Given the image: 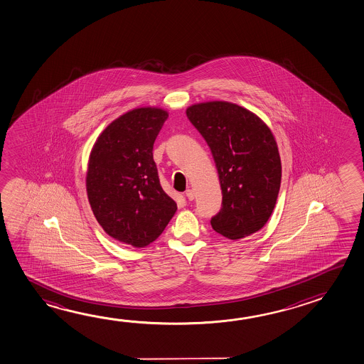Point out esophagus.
Masks as SVG:
<instances>
[{"mask_svg": "<svg viewBox=\"0 0 364 364\" xmlns=\"http://www.w3.org/2000/svg\"><path fill=\"white\" fill-rule=\"evenodd\" d=\"M186 196H187V198H188L190 201H192V200L195 198V192H193V190L190 188V190H187V191H186Z\"/></svg>", "mask_w": 364, "mask_h": 364, "instance_id": "esophagus-1", "label": "esophagus"}]
</instances>
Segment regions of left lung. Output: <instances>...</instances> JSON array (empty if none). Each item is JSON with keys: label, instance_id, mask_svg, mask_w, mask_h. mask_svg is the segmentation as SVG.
<instances>
[{"label": "left lung", "instance_id": "8db88e82", "mask_svg": "<svg viewBox=\"0 0 364 364\" xmlns=\"http://www.w3.org/2000/svg\"><path fill=\"white\" fill-rule=\"evenodd\" d=\"M187 117L208 142L222 188L223 206L211 227L229 240L264 228L282 182V161L269 126L240 105L213 100L192 105Z\"/></svg>", "mask_w": 364, "mask_h": 364}]
</instances>
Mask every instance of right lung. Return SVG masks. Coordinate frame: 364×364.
Wrapping results in <instances>:
<instances>
[{"mask_svg": "<svg viewBox=\"0 0 364 364\" xmlns=\"http://www.w3.org/2000/svg\"><path fill=\"white\" fill-rule=\"evenodd\" d=\"M168 118L159 107H140L108 124L89 155L87 193L105 233L142 248L154 242L177 211L161 188L153 145Z\"/></svg>", "mask_w": 364, "mask_h": 364, "instance_id": "obj_1", "label": "right lung"}]
</instances>
